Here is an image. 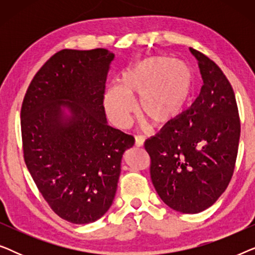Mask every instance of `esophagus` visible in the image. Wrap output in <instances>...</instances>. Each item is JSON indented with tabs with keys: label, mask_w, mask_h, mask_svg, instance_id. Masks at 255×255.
Segmentation results:
<instances>
[{
	"label": "esophagus",
	"mask_w": 255,
	"mask_h": 255,
	"mask_svg": "<svg viewBox=\"0 0 255 255\" xmlns=\"http://www.w3.org/2000/svg\"><path fill=\"white\" fill-rule=\"evenodd\" d=\"M144 142L145 138L142 137V135H137V137H135V146H137V147H142V146H144Z\"/></svg>",
	"instance_id": "esophagus-1"
}]
</instances>
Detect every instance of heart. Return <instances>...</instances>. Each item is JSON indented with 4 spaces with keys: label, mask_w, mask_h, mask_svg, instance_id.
Returning a JSON list of instances; mask_svg holds the SVG:
<instances>
[{
    "label": "heart",
    "mask_w": 255,
    "mask_h": 255,
    "mask_svg": "<svg viewBox=\"0 0 255 255\" xmlns=\"http://www.w3.org/2000/svg\"><path fill=\"white\" fill-rule=\"evenodd\" d=\"M195 88V73L182 60L148 57L122 73L118 87L104 93L108 116L118 128H127L139 99V113L154 125H167L180 117Z\"/></svg>",
    "instance_id": "heart-1"
}]
</instances>
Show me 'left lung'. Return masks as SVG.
<instances>
[{
    "mask_svg": "<svg viewBox=\"0 0 255 255\" xmlns=\"http://www.w3.org/2000/svg\"><path fill=\"white\" fill-rule=\"evenodd\" d=\"M203 80L189 109L145 142L151 179L163 203L182 214L211 207L231 180L240 121L235 92L222 69L190 48Z\"/></svg>",
    "mask_w": 255,
    "mask_h": 255,
    "instance_id": "obj_1",
    "label": "left lung"
}]
</instances>
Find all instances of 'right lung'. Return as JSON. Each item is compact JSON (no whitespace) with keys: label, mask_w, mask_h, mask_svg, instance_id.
<instances>
[{"label":"right lung","mask_w":255,"mask_h":255,"mask_svg":"<svg viewBox=\"0 0 255 255\" xmlns=\"http://www.w3.org/2000/svg\"><path fill=\"white\" fill-rule=\"evenodd\" d=\"M115 54L62 50L31 81L20 110L24 160L59 217L100 219L113 204L124 152L134 138L108 124L103 95Z\"/></svg>","instance_id":"obj_1"}]
</instances>
